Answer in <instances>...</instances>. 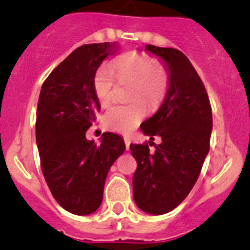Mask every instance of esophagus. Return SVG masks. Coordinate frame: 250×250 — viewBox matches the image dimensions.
Masks as SVG:
<instances>
[{
	"mask_svg": "<svg viewBox=\"0 0 250 250\" xmlns=\"http://www.w3.org/2000/svg\"><path fill=\"white\" fill-rule=\"evenodd\" d=\"M124 141H125V145H126V149L129 150V147H130V143H131V140H130L129 136H125V138H124Z\"/></svg>",
	"mask_w": 250,
	"mask_h": 250,
	"instance_id": "esophagus-1",
	"label": "esophagus"
}]
</instances>
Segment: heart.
<instances>
[{"label":"heart","instance_id":"heart-1","mask_svg":"<svg viewBox=\"0 0 250 250\" xmlns=\"http://www.w3.org/2000/svg\"><path fill=\"white\" fill-rule=\"evenodd\" d=\"M112 74L119 81L131 83L129 99L132 101L127 105L110 106L104 114V124L114 131L129 132L145 118L147 107L155 110L163 103L169 87V72L149 55L127 52L115 60L111 71L101 67L95 74L92 86L101 105H107L112 99Z\"/></svg>","mask_w":250,"mask_h":250}]
</instances>
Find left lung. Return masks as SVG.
Wrapping results in <instances>:
<instances>
[{
  "instance_id": "1",
  "label": "left lung",
  "mask_w": 250,
  "mask_h": 250,
  "mask_svg": "<svg viewBox=\"0 0 250 250\" xmlns=\"http://www.w3.org/2000/svg\"><path fill=\"white\" fill-rule=\"evenodd\" d=\"M169 72V87L158 111L140 127L161 144L151 152L147 143L130 144L138 163L132 194L145 213L161 215L175 209L198 180L209 152L213 116L204 83L182 51L146 45ZM150 144V141H149Z\"/></svg>"
}]
</instances>
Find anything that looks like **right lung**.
<instances>
[{
	"label": "right lung",
	"mask_w": 250,
	"mask_h": 250,
	"mask_svg": "<svg viewBox=\"0 0 250 250\" xmlns=\"http://www.w3.org/2000/svg\"><path fill=\"white\" fill-rule=\"evenodd\" d=\"M115 48L110 42L77 47L48 75L40 92L36 143L41 169L56 202L76 215L98 210L110 167L125 151L123 138L114 132H104L100 145L86 139L100 110L94 76Z\"/></svg>",
	"instance_id": "obj_1"
}]
</instances>
